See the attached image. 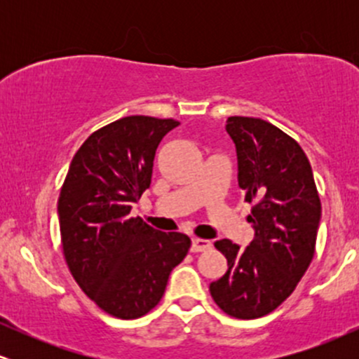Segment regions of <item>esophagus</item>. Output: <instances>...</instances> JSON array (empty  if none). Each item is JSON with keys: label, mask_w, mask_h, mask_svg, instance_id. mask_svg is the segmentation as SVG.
Instances as JSON below:
<instances>
[{"label": "esophagus", "mask_w": 359, "mask_h": 359, "mask_svg": "<svg viewBox=\"0 0 359 359\" xmlns=\"http://www.w3.org/2000/svg\"><path fill=\"white\" fill-rule=\"evenodd\" d=\"M208 250H211V241L201 240V238H194L191 245L192 253H201V251H208Z\"/></svg>", "instance_id": "esophagus-1"}]
</instances>
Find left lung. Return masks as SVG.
<instances>
[{
  "label": "left lung",
  "mask_w": 359,
  "mask_h": 359,
  "mask_svg": "<svg viewBox=\"0 0 359 359\" xmlns=\"http://www.w3.org/2000/svg\"><path fill=\"white\" fill-rule=\"evenodd\" d=\"M226 131L236 147L238 185L253 204L255 240L214 243L228 271L209 285L214 302L238 319L275 311L311 265L320 222V201L306 154L295 140L259 118L231 116Z\"/></svg>",
  "instance_id": "obj_1"
}]
</instances>
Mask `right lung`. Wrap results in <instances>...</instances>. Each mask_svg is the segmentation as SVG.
Returning <instances> with one entry per match:
<instances>
[{
  "label": "right lung",
  "mask_w": 359,
  "mask_h": 359,
  "mask_svg": "<svg viewBox=\"0 0 359 359\" xmlns=\"http://www.w3.org/2000/svg\"><path fill=\"white\" fill-rule=\"evenodd\" d=\"M179 125L126 116L94 131L62 185L57 211L69 270L84 294L118 319L150 312L191 248L185 234L162 233L130 217L150 187L156 148Z\"/></svg>",
  "instance_id": "add662e5"
}]
</instances>
